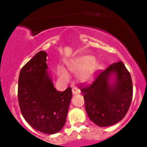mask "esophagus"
Here are the masks:
<instances>
[{
	"label": "esophagus",
	"instance_id": "1",
	"mask_svg": "<svg viewBox=\"0 0 147 147\" xmlns=\"http://www.w3.org/2000/svg\"><path fill=\"white\" fill-rule=\"evenodd\" d=\"M72 94H73V95H77V94H78V93H79V92H80V90H79V89L77 88L73 87V88H72Z\"/></svg>",
	"mask_w": 147,
	"mask_h": 147
}]
</instances>
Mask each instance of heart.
<instances>
[{
  "label": "heart",
  "instance_id": "1",
  "mask_svg": "<svg viewBox=\"0 0 147 147\" xmlns=\"http://www.w3.org/2000/svg\"><path fill=\"white\" fill-rule=\"evenodd\" d=\"M65 65L68 71L76 74L79 82H85L93 77L97 68V61L94 58L88 55H79L65 61ZM57 75L61 82L66 83L70 79V75L63 67L57 68Z\"/></svg>",
  "mask_w": 147,
  "mask_h": 147
}]
</instances>
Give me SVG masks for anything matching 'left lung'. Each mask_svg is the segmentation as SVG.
I'll list each match as a JSON object with an SVG mask.
<instances>
[{"label": "left lung", "instance_id": "left-lung-1", "mask_svg": "<svg viewBox=\"0 0 147 147\" xmlns=\"http://www.w3.org/2000/svg\"><path fill=\"white\" fill-rule=\"evenodd\" d=\"M80 88L89 119L101 127L122 120L132 101V80L122 61L111 64L93 83Z\"/></svg>", "mask_w": 147, "mask_h": 147}]
</instances>
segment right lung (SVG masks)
<instances>
[{
  "label": "right lung",
  "mask_w": 147,
  "mask_h": 147,
  "mask_svg": "<svg viewBox=\"0 0 147 147\" xmlns=\"http://www.w3.org/2000/svg\"><path fill=\"white\" fill-rule=\"evenodd\" d=\"M47 55L40 51L22 68L18 77V99L23 117L33 129L55 134L65 125L71 101V88L56 90L47 65Z\"/></svg>",
  "instance_id": "obj_1"
}]
</instances>
